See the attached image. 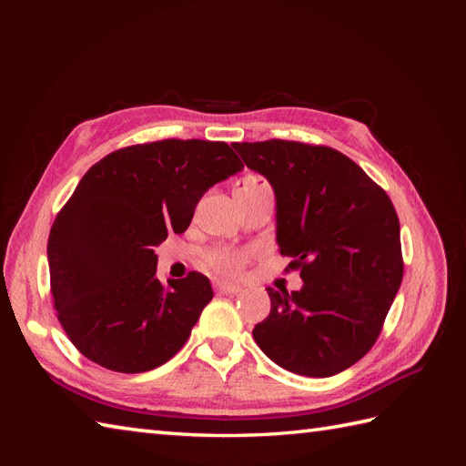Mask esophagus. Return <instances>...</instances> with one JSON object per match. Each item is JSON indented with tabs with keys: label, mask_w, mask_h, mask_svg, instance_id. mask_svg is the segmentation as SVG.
<instances>
[{
	"label": "esophagus",
	"mask_w": 466,
	"mask_h": 466,
	"mask_svg": "<svg viewBox=\"0 0 466 466\" xmlns=\"http://www.w3.org/2000/svg\"><path fill=\"white\" fill-rule=\"evenodd\" d=\"M214 288L221 293H238V291H241V288H238V286L228 284V281H223V279H214Z\"/></svg>",
	"instance_id": "1"
}]
</instances>
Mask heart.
<instances>
[{"label": "heart", "instance_id": "1", "mask_svg": "<svg viewBox=\"0 0 466 466\" xmlns=\"http://www.w3.org/2000/svg\"><path fill=\"white\" fill-rule=\"evenodd\" d=\"M243 182H257V178L248 177ZM208 262L211 268H216V270H219V272L237 274L238 270H241V266L245 264V255L243 252L229 250V248H219V250L209 252Z\"/></svg>", "mask_w": 466, "mask_h": 466}]
</instances>
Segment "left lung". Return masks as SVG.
Returning <instances> with one entry per match:
<instances>
[{
  "label": "left lung",
  "mask_w": 466,
  "mask_h": 466,
  "mask_svg": "<svg viewBox=\"0 0 466 466\" xmlns=\"http://www.w3.org/2000/svg\"><path fill=\"white\" fill-rule=\"evenodd\" d=\"M270 182L276 241L303 286L270 295L252 338L279 368L330 377L360 361L402 281L400 223L387 192L340 151L299 142L233 144Z\"/></svg>",
  "instance_id": "left-lung-1"
}]
</instances>
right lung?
Instances as JSON below:
<instances>
[{"label":"right lung","instance_id":"add662e5","mask_svg":"<svg viewBox=\"0 0 466 466\" xmlns=\"http://www.w3.org/2000/svg\"><path fill=\"white\" fill-rule=\"evenodd\" d=\"M241 168L225 142L163 139L118 149L83 175L48 237L54 307L83 356L144 373L185 346L214 289L198 272L163 286L153 248L187 231L202 196Z\"/></svg>","mask_w":466,"mask_h":466}]
</instances>
